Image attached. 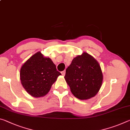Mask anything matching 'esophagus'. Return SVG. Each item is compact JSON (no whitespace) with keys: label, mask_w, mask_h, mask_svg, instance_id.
Listing matches in <instances>:
<instances>
[{"label":"esophagus","mask_w":130,"mask_h":130,"mask_svg":"<svg viewBox=\"0 0 130 130\" xmlns=\"http://www.w3.org/2000/svg\"><path fill=\"white\" fill-rule=\"evenodd\" d=\"M61 73V74H62V75L63 76H64V75H65V71H62Z\"/></svg>","instance_id":"esophagus-1"}]
</instances>
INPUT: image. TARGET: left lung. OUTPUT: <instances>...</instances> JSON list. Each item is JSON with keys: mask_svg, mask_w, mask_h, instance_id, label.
I'll use <instances>...</instances> for the list:
<instances>
[{"mask_svg": "<svg viewBox=\"0 0 130 130\" xmlns=\"http://www.w3.org/2000/svg\"><path fill=\"white\" fill-rule=\"evenodd\" d=\"M64 77L73 95L82 100L95 95L103 80L98 62L87 53L74 58L66 69Z\"/></svg>", "mask_w": 130, "mask_h": 130, "instance_id": "left-lung-1", "label": "left lung"}]
</instances>
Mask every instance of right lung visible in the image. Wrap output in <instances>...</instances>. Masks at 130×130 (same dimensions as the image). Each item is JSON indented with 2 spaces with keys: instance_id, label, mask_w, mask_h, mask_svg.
<instances>
[{
  "instance_id": "1",
  "label": "right lung",
  "mask_w": 130,
  "mask_h": 130,
  "mask_svg": "<svg viewBox=\"0 0 130 130\" xmlns=\"http://www.w3.org/2000/svg\"><path fill=\"white\" fill-rule=\"evenodd\" d=\"M60 75L50 58H45L38 52L22 66L20 80L29 94L34 97H40L48 93Z\"/></svg>"
}]
</instances>
